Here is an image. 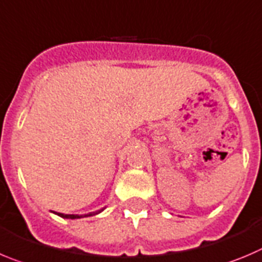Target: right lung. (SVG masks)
<instances>
[{
    "label": "right lung",
    "mask_w": 262,
    "mask_h": 262,
    "mask_svg": "<svg viewBox=\"0 0 262 262\" xmlns=\"http://www.w3.org/2000/svg\"><path fill=\"white\" fill-rule=\"evenodd\" d=\"M102 210H97V212H93V213H90V214H84V215H79V214H63V213H56V214H58L59 217L62 218H70V220H75V218H83V217H90V215H95V214H98V213H101Z\"/></svg>",
    "instance_id": "1"
}]
</instances>
